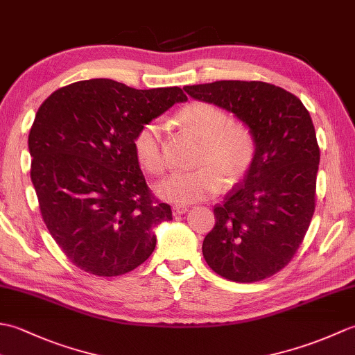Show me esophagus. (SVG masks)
Listing matches in <instances>:
<instances>
[{
  "label": "esophagus",
  "mask_w": 355,
  "mask_h": 355,
  "mask_svg": "<svg viewBox=\"0 0 355 355\" xmlns=\"http://www.w3.org/2000/svg\"><path fill=\"white\" fill-rule=\"evenodd\" d=\"M187 212V207L186 206H173L172 207V215L173 216H178V215H183Z\"/></svg>",
  "instance_id": "34e87169"
}]
</instances>
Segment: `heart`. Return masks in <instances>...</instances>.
Instances as JSON below:
<instances>
[{
  "instance_id": "obj_1",
  "label": "heart",
  "mask_w": 355,
  "mask_h": 355,
  "mask_svg": "<svg viewBox=\"0 0 355 355\" xmlns=\"http://www.w3.org/2000/svg\"><path fill=\"white\" fill-rule=\"evenodd\" d=\"M184 130L201 140L195 166L197 171L177 172L155 186V193L173 205H191L209 200L232 186L250 169L254 141L244 125L233 123L227 112L206 102L187 105L178 114ZM134 154L143 169L162 173L166 169L163 153V126L158 120L143 123L132 140Z\"/></svg>"
}]
</instances>
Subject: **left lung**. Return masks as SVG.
Wrapping results in <instances>:
<instances>
[{"mask_svg":"<svg viewBox=\"0 0 355 355\" xmlns=\"http://www.w3.org/2000/svg\"><path fill=\"white\" fill-rule=\"evenodd\" d=\"M192 99L232 112L250 131V169L216 205L202 256L215 273L258 282L291 261L314 214L320 150L310 112L266 82L216 80L183 88Z\"/></svg>","mask_w":355,"mask_h":355,"instance_id":"left-lung-1","label":"left lung"}]
</instances>
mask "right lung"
<instances>
[{
	"instance_id": "right-lung-1",
	"label": "right lung",
	"mask_w": 355,
	"mask_h": 355,
	"mask_svg": "<svg viewBox=\"0 0 355 355\" xmlns=\"http://www.w3.org/2000/svg\"><path fill=\"white\" fill-rule=\"evenodd\" d=\"M186 101L178 87L89 79L56 89L37 110L30 177L42 220L74 266L111 277L153 254L155 227L172 212L150 195L132 140L143 123Z\"/></svg>"
}]
</instances>
